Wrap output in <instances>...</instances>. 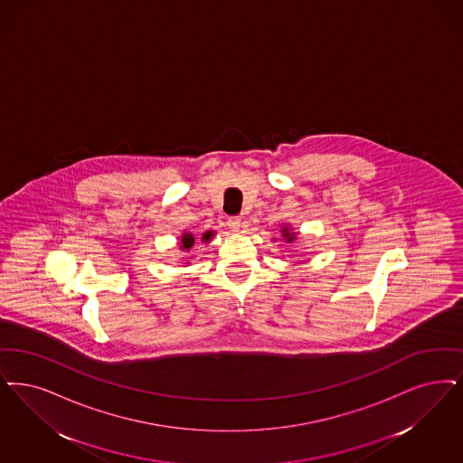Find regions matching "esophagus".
Segmentation results:
<instances>
[{
  "label": "esophagus",
  "instance_id": "34e87169",
  "mask_svg": "<svg viewBox=\"0 0 463 463\" xmlns=\"http://www.w3.org/2000/svg\"><path fill=\"white\" fill-rule=\"evenodd\" d=\"M227 225H229V229H231L232 232H238L241 227V219H238V217H232V219H229V221H227Z\"/></svg>",
  "mask_w": 463,
  "mask_h": 463
}]
</instances>
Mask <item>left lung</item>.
I'll list each match as a JSON object with an SVG mask.
<instances>
[{"mask_svg":"<svg viewBox=\"0 0 463 463\" xmlns=\"http://www.w3.org/2000/svg\"><path fill=\"white\" fill-rule=\"evenodd\" d=\"M297 236L298 234L293 231L291 225H286V223L280 225V238H282L284 242L289 244V242H293V241L297 240Z\"/></svg>","mask_w":463,"mask_h":463,"instance_id":"obj_1","label":"left lung"}]
</instances>
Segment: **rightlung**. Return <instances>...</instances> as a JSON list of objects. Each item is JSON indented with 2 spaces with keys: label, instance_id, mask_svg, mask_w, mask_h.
Masks as SVG:
<instances>
[{
  "label": "right lung",
  "instance_id": "1",
  "mask_svg": "<svg viewBox=\"0 0 463 463\" xmlns=\"http://www.w3.org/2000/svg\"><path fill=\"white\" fill-rule=\"evenodd\" d=\"M213 236H215L213 231H206V232H203V236H202V242H210ZM177 244H179V250H181V251H191V248L194 246V236H193L191 232L184 231V232L179 236ZM187 263H189V261H187Z\"/></svg>",
  "mask_w": 463,
  "mask_h": 463
}]
</instances>
